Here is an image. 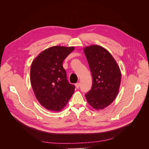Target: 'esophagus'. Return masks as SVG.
<instances>
[{"label": "esophagus", "mask_w": 149, "mask_h": 149, "mask_svg": "<svg viewBox=\"0 0 149 149\" xmlns=\"http://www.w3.org/2000/svg\"><path fill=\"white\" fill-rule=\"evenodd\" d=\"M75 86H76V88H77V89H79V86H80V83H76V84H75Z\"/></svg>", "instance_id": "esophagus-1"}]
</instances>
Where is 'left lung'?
<instances>
[{
    "label": "left lung",
    "instance_id": "left-lung-1",
    "mask_svg": "<svg viewBox=\"0 0 149 149\" xmlns=\"http://www.w3.org/2000/svg\"><path fill=\"white\" fill-rule=\"evenodd\" d=\"M84 52L93 77L92 88L86 98L94 109H103L114 101L119 93L120 68L111 54L100 45L86 47Z\"/></svg>",
    "mask_w": 149,
    "mask_h": 149
}]
</instances>
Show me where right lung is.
<instances>
[{"label": "right lung", "instance_id": "obj_1", "mask_svg": "<svg viewBox=\"0 0 149 149\" xmlns=\"http://www.w3.org/2000/svg\"><path fill=\"white\" fill-rule=\"evenodd\" d=\"M74 47L53 46L45 49L31 63L30 83L36 98L45 109L60 111L74 91L68 81L63 62Z\"/></svg>", "mask_w": 149, "mask_h": 149}]
</instances>
